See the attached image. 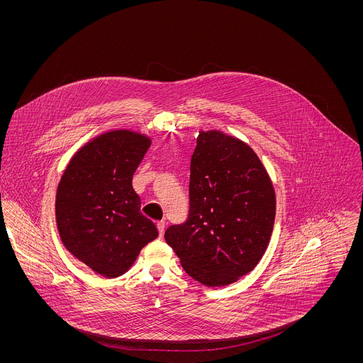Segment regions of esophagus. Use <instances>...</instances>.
<instances>
[{
	"label": "esophagus",
	"instance_id": "obj_1",
	"mask_svg": "<svg viewBox=\"0 0 363 363\" xmlns=\"http://www.w3.org/2000/svg\"><path fill=\"white\" fill-rule=\"evenodd\" d=\"M157 227H158V231H160V235L162 237L164 235V233H165V223L164 221H160L158 224H157Z\"/></svg>",
	"mask_w": 363,
	"mask_h": 363
}]
</instances>
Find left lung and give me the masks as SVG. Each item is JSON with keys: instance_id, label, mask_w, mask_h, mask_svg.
Returning a JSON list of instances; mask_svg holds the SVG:
<instances>
[{"instance_id": "obj_1", "label": "left lung", "mask_w": 363, "mask_h": 363, "mask_svg": "<svg viewBox=\"0 0 363 363\" xmlns=\"http://www.w3.org/2000/svg\"><path fill=\"white\" fill-rule=\"evenodd\" d=\"M189 216L165 231L184 270L206 287L250 273L274 227L276 192L255 152L221 130H201L191 158Z\"/></svg>"}]
</instances>
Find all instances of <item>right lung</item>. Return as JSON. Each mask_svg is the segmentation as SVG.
Instances as JSON below:
<instances>
[{
    "label": "right lung",
    "instance_id": "1",
    "mask_svg": "<svg viewBox=\"0 0 363 363\" xmlns=\"http://www.w3.org/2000/svg\"><path fill=\"white\" fill-rule=\"evenodd\" d=\"M149 146V136L129 129L101 133L73 155L59 182L60 238L74 258L103 277L125 274L158 237L132 186Z\"/></svg>",
    "mask_w": 363,
    "mask_h": 363
}]
</instances>
